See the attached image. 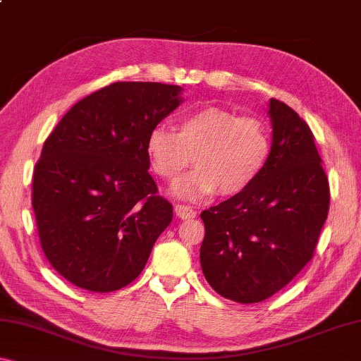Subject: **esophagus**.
Segmentation results:
<instances>
[{
  "label": "esophagus",
  "mask_w": 361,
  "mask_h": 361,
  "mask_svg": "<svg viewBox=\"0 0 361 361\" xmlns=\"http://www.w3.org/2000/svg\"><path fill=\"white\" fill-rule=\"evenodd\" d=\"M175 213H176V216L181 218V219H189V218H194L195 215H197V213L194 212L192 207L181 205V204L175 207Z\"/></svg>",
  "instance_id": "1"
}]
</instances>
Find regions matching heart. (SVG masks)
Masks as SVG:
<instances>
[{
  "instance_id": "b5f03b06",
  "label": "heart",
  "mask_w": 361,
  "mask_h": 361,
  "mask_svg": "<svg viewBox=\"0 0 361 361\" xmlns=\"http://www.w3.org/2000/svg\"><path fill=\"white\" fill-rule=\"evenodd\" d=\"M269 152L264 122L215 106L185 116L178 132L157 124L146 138L149 166L167 181L178 178L194 154L197 167L172 188L181 199H202L216 189L224 195L245 191L264 170Z\"/></svg>"
}]
</instances>
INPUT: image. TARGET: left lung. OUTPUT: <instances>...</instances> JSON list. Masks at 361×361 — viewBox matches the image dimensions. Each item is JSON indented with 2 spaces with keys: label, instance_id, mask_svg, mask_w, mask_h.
<instances>
[{
  "label": "left lung",
  "instance_id": "obj_1",
  "mask_svg": "<svg viewBox=\"0 0 361 361\" xmlns=\"http://www.w3.org/2000/svg\"><path fill=\"white\" fill-rule=\"evenodd\" d=\"M266 167L245 191L200 213V266L231 301L261 302L312 259L329 209V186L314 133L296 111L271 99Z\"/></svg>",
  "mask_w": 361,
  "mask_h": 361
}]
</instances>
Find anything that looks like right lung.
<instances>
[{"label": "right lung", "mask_w": 361, "mask_h": 361, "mask_svg": "<svg viewBox=\"0 0 361 361\" xmlns=\"http://www.w3.org/2000/svg\"><path fill=\"white\" fill-rule=\"evenodd\" d=\"M180 85L114 82L79 100L42 146L33 210L42 252L73 285L124 288L148 261L173 207L149 175L146 138L183 102Z\"/></svg>", "instance_id": "right-lung-1"}]
</instances>
